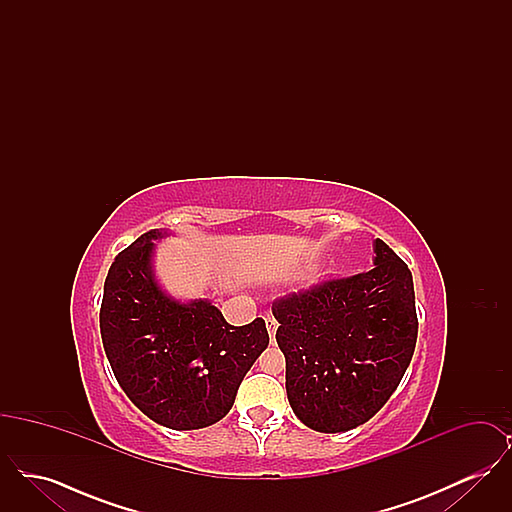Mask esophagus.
<instances>
[{"instance_id": "esophagus-1", "label": "esophagus", "mask_w": 512, "mask_h": 512, "mask_svg": "<svg viewBox=\"0 0 512 512\" xmlns=\"http://www.w3.org/2000/svg\"><path fill=\"white\" fill-rule=\"evenodd\" d=\"M265 324H267L268 336H270V340H274V336H276V330H278V322H276V318H265Z\"/></svg>"}]
</instances>
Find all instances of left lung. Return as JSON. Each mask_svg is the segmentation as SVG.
Returning a JSON list of instances; mask_svg holds the SVG:
<instances>
[{
	"label": "left lung",
	"instance_id": "obj_1",
	"mask_svg": "<svg viewBox=\"0 0 512 512\" xmlns=\"http://www.w3.org/2000/svg\"><path fill=\"white\" fill-rule=\"evenodd\" d=\"M374 253L368 272L324 282L272 307L288 401L311 430L338 434L365 424L413 359V274L382 240H374Z\"/></svg>",
	"mask_w": 512,
	"mask_h": 512
}]
</instances>
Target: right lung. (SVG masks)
Here are the masks:
<instances>
[{"mask_svg": "<svg viewBox=\"0 0 512 512\" xmlns=\"http://www.w3.org/2000/svg\"><path fill=\"white\" fill-rule=\"evenodd\" d=\"M151 230L107 272L99 328L105 355L128 399L157 424L197 430L224 418L247 370L267 349L263 318L232 326L209 299L182 301L155 276Z\"/></svg>", "mask_w": 512, "mask_h": 512, "instance_id": "obj_1", "label": "right lung"}]
</instances>
